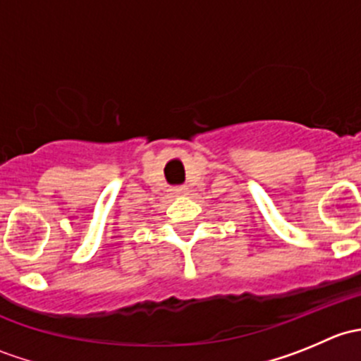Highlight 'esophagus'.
Wrapping results in <instances>:
<instances>
[{"label": "esophagus", "instance_id": "obj_1", "mask_svg": "<svg viewBox=\"0 0 361 361\" xmlns=\"http://www.w3.org/2000/svg\"><path fill=\"white\" fill-rule=\"evenodd\" d=\"M187 192H188L187 187H174V188H171V195H173V197H181V195H187Z\"/></svg>", "mask_w": 361, "mask_h": 361}]
</instances>
